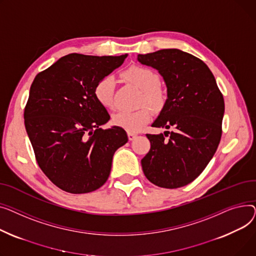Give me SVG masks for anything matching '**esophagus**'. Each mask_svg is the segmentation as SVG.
I'll return each mask as SVG.
<instances>
[{
  "label": "esophagus",
  "mask_w": 256,
  "mask_h": 256,
  "mask_svg": "<svg viewBox=\"0 0 256 256\" xmlns=\"http://www.w3.org/2000/svg\"><path fill=\"white\" fill-rule=\"evenodd\" d=\"M136 136H138L136 133H134V132H128V138H129V140H135V138H136Z\"/></svg>",
  "instance_id": "1"
}]
</instances>
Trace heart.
<instances>
[{
  "label": "heart",
  "instance_id": "1",
  "mask_svg": "<svg viewBox=\"0 0 256 256\" xmlns=\"http://www.w3.org/2000/svg\"><path fill=\"white\" fill-rule=\"evenodd\" d=\"M123 76L132 84L142 91L140 104L146 103L154 110H159L165 102L163 90L158 86V74L148 67L142 65H132L127 68ZM114 78L112 75H106L100 78L94 86L96 100L105 108H114ZM152 112L148 108L142 106L136 110L118 112L112 116L114 125L123 128L128 132L140 130L151 120Z\"/></svg>",
  "mask_w": 256,
  "mask_h": 256
}]
</instances>
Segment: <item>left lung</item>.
<instances>
[{
  "mask_svg": "<svg viewBox=\"0 0 256 256\" xmlns=\"http://www.w3.org/2000/svg\"><path fill=\"white\" fill-rule=\"evenodd\" d=\"M138 60L158 70L168 88V99L152 127L174 129L146 134L151 148L142 159L144 174L156 186L183 187L202 172L218 148L223 96L211 70L188 52L161 50L138 54Z\"/></svg>",
  "mask_w": 256,
  "mask_h": 256,
  "instance_id": "left-lung-1",
  "label": "left lung"
}]
</instances>
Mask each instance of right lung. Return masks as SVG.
Segmentation results:
<instances>
[{"label": "right lung", "instance_id": "add662e5", "mask_svg": "<svg viewBox=\"0 0 256 256\" xmlns=\"http://www.w3.org/2000/svg\"><path fill=\"white\" fill-rule=\"evenodd\" d=\"M127 56L70 54L36 75L24 126L39 168L60 189L80 194L100 188L114 152L127 142L123 128H100L110 116L94 95L96 82Z\"/></svg>", "mask_w": 256, "mask_h": 256}]
</instances>
